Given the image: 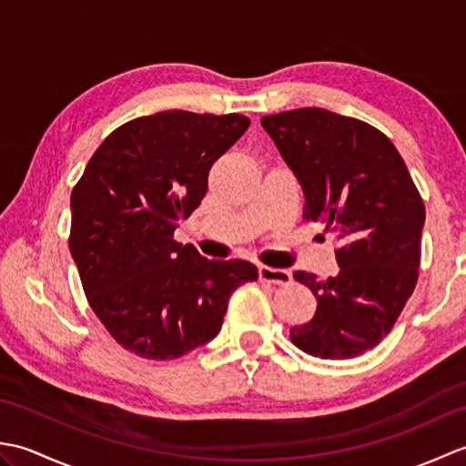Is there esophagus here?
I'll return each instance as SVG.
<instances>
[{
  "mask_svg": "<svg viewBox=\"0 0 466 466\" xmlns=\"http://www.w3.org/2000/svg\"><path fill=\"white\" fill-rule=\"evenodd\" d=\"M258 276L262 282H270V284H290L292 282V274L289 270L270 268V266H260Z\"/></svg>",
  "mask_w": 466,
  "mask_h": 466,
  "instance_id": "obj_1",
  "label": "esophagus"
}]
</instances>
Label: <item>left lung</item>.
Masks as SVG:
<instances>
[{"mask_svg": "<svg viewBox=\"0 0 466 466\" xmlns=\"http://www.w3.org/2000/svg\"><path fill=\"white\" fill-rule=\"evenodd\" d=\"M262 127L304 192V218L339 232L340 272H294L316 299L294 326L306 354L346 360L374 349L417 286L424 204L394 144L370 124L322 107L264 116Z\"/></svg>", "mask_w": 466, "mask_h": 466, "instance_id": "obj_1", "label": "left lung"}]
</instances>
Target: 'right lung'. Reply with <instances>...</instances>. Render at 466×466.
I'll return each mask as SVG.
<instances>
[{
	"label": "right lung",
	"instance_id": "add662e5",
	"mask_svg": "<svg viewBox=\"0 0 466 466\" xmlns=\"http://www.w3.org/2000/svg\"><path fill=\"white\" fill-rule=\"evenodd\" d=\"M240 114L136 117L106 137L72 192L69 252L97 319L142 359H180L220 332L230 294L258 279L246 260H208L174 240L208 172L248 130Z\"/></svg>",
	"mask_w": 466,
	"mask_h": 466
}]
</instances>
